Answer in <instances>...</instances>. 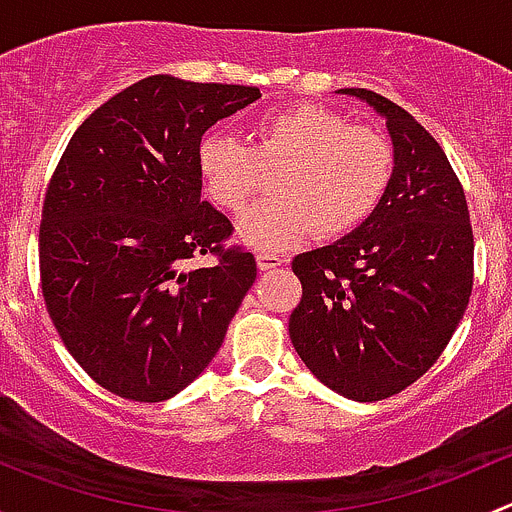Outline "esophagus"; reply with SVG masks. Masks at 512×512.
I'll list each match as a JSON object with an SVG mask.
<instances>
[{"mask_svg": "<svg viewBox=\"0 0 512 512\" xmlns=\"http://www.w3.org/2000/svg\"><path fill=\"white\" fill-rule=\"evenodd\" d=\"M255 260H257V267H260L262 272L275 270V267H282V265H285V260H282L280 255H272V252H257Z\"/></svg>", "mask_w": 512, "mask_h": 512, "instance_id": "1", "label": "esophagus"}]
</instances>
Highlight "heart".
Masks as SVG:
<instances>
[{
	"label": "heart",
	"mask_w": 512,
	"mask_h": 512,
	"mask_svg": "<svg viewBox=\"0 0 512 512\" xmlns=\"http://www.w3.org/2000/svg\"><path fill=\"white\" fill-rule=\"evenodd\" d=\"M205 195L227 213H240L275 173L277 198L247 210L240 240L280 250L307 235L339 237L364 223L394 175V148L381 131L354 126L317 103H294L257 118L250 146L210 133L198 146Z\"/></svg>",
	"instance_id": "heart-1"
}]
</instances>
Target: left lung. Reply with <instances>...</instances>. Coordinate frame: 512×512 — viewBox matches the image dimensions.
I'll use <instances>...</instances> for the list:
<instances>
[{
    "label": "left lung",
    "mask_w": 512,
    "mask_h": 512,
    "mask_svg": "<svg viewBox=\"0 0 512 512\" xmlns=\"http://www.w3.org/2000/svg\"><path fill=\"white\" fill-rule=\"evenodd\" d=\"M339 91L386 118L394 175L356 230L292 260L302 299L289 339L324 386L381 401L421 379L451 342L473 289V227L436 138L389 98Z\"/></svg>",
    "instance_id": "1"
}]
</instances>
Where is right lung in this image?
Here are the masks:
<instances>
[{"mask_svg":"<svg viewBox=\"0 0 512 512\" xmlns=\"http://www.w3.org/2000/svg\"><path fill=\"white\" fill-rule=\"evenodd\" d=\"M257 86L158 74L98 106L49 180L39 227L46 312L69 354L111 394L156 404L203 374L257 277L200 200L198 146ZM213 254V266L192 260Z\"/></svg>","mask_w":512,"mask_h":512,"instance_id":"add662e5","label":"right lung"}]
</instances>
